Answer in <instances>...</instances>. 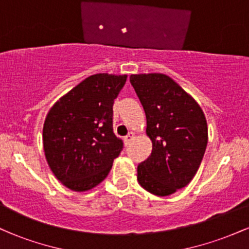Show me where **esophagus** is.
Returning a JSON list of instances; mask_svg holds the SVG:
<instances>
[{"label": "esophagus", "instance_id": "esophagus-1", "mask_svg": "<svg viewBox=\"0 0 249 249\" xmlns=\"http://www.w3.org/2000/svg\"><path fill=\"white\" fill-rule=\"evenodd\" d=\"M133 137H134V134L132 133V132H128L127 134H126V136H125L124 137V142H125V144H128V142H130L131 141H132V139H133Z\"/></svg>", "mask_w": 249, "mask_h": 249}]
</instances>
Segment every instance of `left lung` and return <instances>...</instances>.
<instances>
[{
	"label": "left lung",
	"instance_id": "obj_1",
	"mask_svg": "<svg viewBox=\"0 0 249 249\" xmlns=\"http://www.w3.org/2000/svg\"><path fill=\"white\" fill-rule=\"evenodd\" d=\"M146 116L152 152L138 165V182L154 196H170L190 184L207 146V123L199 104L162 73L131 75Z\"/></svg>",
	"mask_w": 249,
	"mask_h": 249
}]
</instances>
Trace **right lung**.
<instances>
[{
  "instance_id": "add662e5",
  "label": "right lung",
  "mask_w": 249,
  "mask_h": 249,
  "mask_svg": "<svg viewBox=\"0 0 249 249\" xmlns=\"http://www.w3.org/2000/svg\"><path fill=\"white\" fill-rule=\"evenodd\" d=\"M126 77H88L50 108L43 126L45 158L70 190L83 192L97 186L121 154L124 145L113 133L112 107Z\"/></svg>"
}]
</instances>
